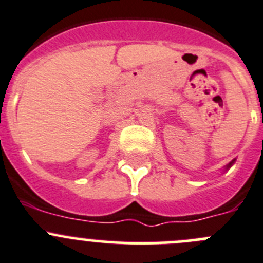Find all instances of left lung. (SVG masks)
<instances>
[{
    "instance_id": "8db88e82",
    "label": "left lung",
    "mask_w": 263,
    "mask_h": 263,
    "mask_svg": "<svg viewBox=\"0 0 263 263\" xmlns=\"http://www.w3.org/2000/svg\"><path fill=\"white\" fill-rule=\"evenodd\" d=\"M231 165H232V162H230V164H229V166H231Z\"/></svg>"
}]
</instances>
